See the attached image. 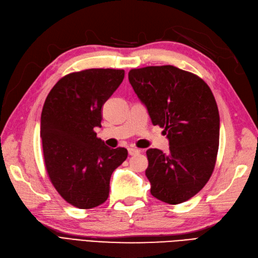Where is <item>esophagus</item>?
I'll return each instance as SVG.
<instances>
[{"label": "esophagus", "mask_w": 258, "mask_h": 258, "mask_svg": "<svg viewBox=\"0 0 258 258\" xmlns=\"http://www.w3.org/2000/svg\"><path fill=\"white\" fill-rule=\"evenodd\" d=\"M127 150H128V154L130 155H135V154L139 153V150H138V149H136V148H128Z\"/></svg>", "instance_id": "esophagus-1"}]
</instances>
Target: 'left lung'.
Here are the masks:
<instances>
[{
	"label": "left lung",
	"instance_id": "1",
	"mask_svg": "<svg viewBox=\"0 0 258 258\" xmlns=\"http://www.w3.org/2000/svg\"><path fill=\"white\" fill-rule=\"evenodd\" d=\"M130 84L153 125L165 128L169 151L149 149L146 176L151 194L184 203L210 179L219 150L220 114L206 82L171 65L131 70Z\"/></svg>",
	"mask_w": 258,
	"mask_h": 258
}]
</instances>
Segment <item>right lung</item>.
Returning <instances> with one entry per match:
<instances>
[{
  "mask_svg": "<svg viewBox=\"0 0 258 258\" xmlns=\"http://www.w3.org/2000/svg\"><path fill=\"white\" fill-rule=\"evenodd\" d=\"M124 78L123 70L91 69L66 75L49 92L40 117L46 169L66 202L91 209L107 201L110 178L126 160L96 137L103 106Z\"/></svg>",
  "mask_w": 258,
  "mask_h": 258,
  "instance_id": "obj_1",
  "label": "right lung"
}]
</instances>
